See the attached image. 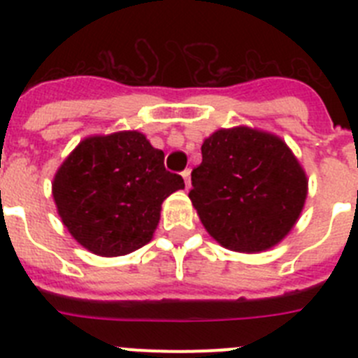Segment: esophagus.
I'll return each mask as SVG.
<instances>
[{
    "label": "esophagus",
    "instance_id": "esophagus-1",
    "mask_svg": "<svg viewBox=\"0 0 358 358\" xmlns=\"http://www.w3.org/2000/svg\"><path fill=\"white\" fill-rule=\"evenodd\" d=\"M181 176H182V179H185V185H186V188H188V186H189V170L186 169L185 172H181Z\"/></svg>",
    "mask_w": 358,
    "mask_h": 358
}]
</instances>
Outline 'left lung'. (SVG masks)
I'll list each match as a JSON object with an SVG mask.
<instances>
[{
    "label": "left lung",
    "mask_w": 358,
    "mask_h": 358,
    "mask_svg": "<svg viewBox=\"0 0 358 358\" xmlns=\"http://www.w3.org/2000/svg\"><path fill=\"white\" fill-rule=\"evenodd\" d=\"M188 197L220 245L258 252L292 229L306 199V176L280 138L249 127L204 140Z\"/></svg>",
    "instance_id": "obj_1"
}]
</instances>
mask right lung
<instances>
[{"instance_id":"right-lung-1","label":"right lung","mask_w":358,"mask_h":358,"mask_svg":"<svg viewBox=\"0 0 358 358\" xmlns=\"http://www.w3.org/2000/svg\"><path fill=\"white\" fill-rule=\"evenodd\" d=\"M163 161V150L136 131L82 141L53 179L57 210L73 238L100 256L150 242L163 201L185 188Z\"/></svg>"}]
</instances>
